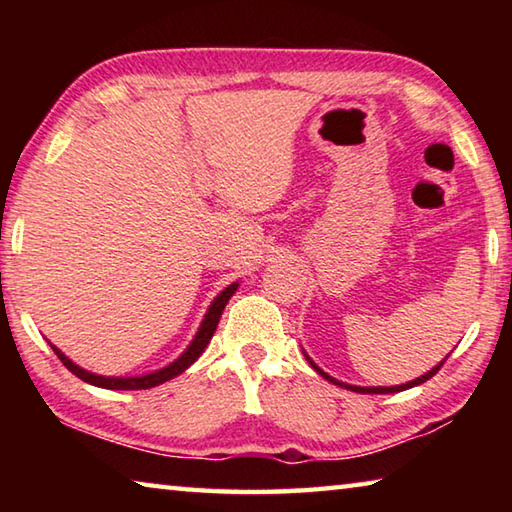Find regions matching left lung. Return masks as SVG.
Returning <instances> with one entry per match:
<instances>
[{
    "label": "left lung",
    "mask_w": 512,
    "mask_h": 512,
    "mask_svg": "<svg viewBox=\"0 0 512 512\" xmlns=\"http://www.w3.org/2000/svg\"><path fill=\"white\" fill-rule=\"evenodd\" d=\"M307 357V354H305ZM447 359V357H445ZM445 359L438 363V366H433L429 372H424L422 377H418V379H413V381H409V384H402V386H350V384H343V381H339V379H334V377H329L327 372H323L320 370L314 361H311L309 357H307V361L311 363V368H314L320 377H325L327 381H332V384H336V386H341V388H348V391H354V393H363V395H381V393H400V391H406V388H413V386H420V384H424V381L427 379H431L433 375H436V372L440 370V366H443L445 363Z\"/></svg>",
    "instance_id": "8db88e82"
}]
</instances>
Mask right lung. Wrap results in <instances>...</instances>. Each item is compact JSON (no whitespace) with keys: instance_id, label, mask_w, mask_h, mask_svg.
I'll return each instance as SVG.
<instances>
[{"instance_id":"right-lung-1","label":"right lung","mask_w":512,"mask_h":512,"mask_svg":"<svg viewBox=\"0 0 512 512\" xmlns=\"http://www.w3.org/2000/svg\"><path fill=\"white\" fill-rule=\"evenodd\" d=\"M237 287H239L237 282L230 284V287H225L219 293V296L214 298L210 309H207V314L203 318L201 327H198L194 341L189 343V348L183 354H180L176 361L169 363V366H164V368L155 370V372H149V375H142V377H103V375H94V372L83 370L81 366H76L72 359H67L65 354L56 348V345H51V350L56 352V357L63 361V366L69 372H72V375H76V377L83 379V381H88V384H92V386L108 388V391H142V388L160 386V384H164V381L178 377L180 372H185L198 357H201L203 350L207 348V343L212 341L214 329H216V325H219V318L223 314V309H225V305H228V300L232 298V293L237 291Z\"/></svg>"}]
</instances>
